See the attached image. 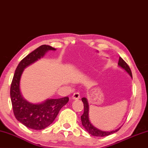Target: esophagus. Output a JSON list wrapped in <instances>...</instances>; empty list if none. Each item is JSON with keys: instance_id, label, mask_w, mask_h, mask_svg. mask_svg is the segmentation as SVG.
Segmentation results:
<instances>
[{"instance_id": "1", "label": "esophagus", "mask_w": 148, "mask_h": 148, "mask_svg": "<svg viewBox=\"0 0 148 148\" xmlns=\"http://www.w3.org/2000/svg\"><path fill=\"white\" fill-rule=\"evenodd\" d=\"M78 99H80V94L78 92H74L71 97L72 100H77Z\"/></svg>"}]
</instances>
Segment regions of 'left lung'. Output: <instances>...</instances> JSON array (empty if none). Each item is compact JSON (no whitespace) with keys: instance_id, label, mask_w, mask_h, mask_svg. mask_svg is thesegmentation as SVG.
I'll list each match as a JSON object with an SVG mask.
<instances>
[{"instance_id":"8db88e82","label":"left lung","mask_w":148,"mask_h":148,"mask_svg":"<svg viewBox=\"0 0 148 148\" xmlns=\"http://www.w3.org/2000/svg\"><path fill=\"white\" fill-rule=\"evenodd\" d=\"M118 65L120 67L123 68V69L132 77V71H131L130 66H128V64H127L126 62H125L121 57H119V59ZM82 101L83 102V103H84V113L82 114V115L81 116V121H82V125L84 126V127L86 129V130L90 135H92L93 136H97V137H105V136H109V135L111 134H113L114 133L118 132V131L120 130L121 127H119L115 131H111V132H103V131H101L99 130V129L95 127L90 123V121H89V118H88L89 107H88V101H87V99L85 97H83L82 98Z\"/></svg>"}]
</instances>
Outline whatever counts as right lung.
I'll list each match as a JSON object with an SVG mask.
<instances>
[{
    "mask_svg": "<svg viewBox=\"0 0 148 148\" xmlns=\"http://www.w3.org/2000/svg\"><path fill=\"white\" fill-rule=\"evenodd\" d=\"M55 49L49 45H42L28 54L18 64L11 82L10 95L14 115L25 126L33 130H43L52 123L60 110L69 101V98L66 97L33 104L25 100L20 92V78L24 68L43 57L48 50Z\"/></svg>",
    "mask_w": 148,
    "mask_h": 148,
    "instance_id": "right-lung-1",
    "label": "right lung"
}]
</instances>
